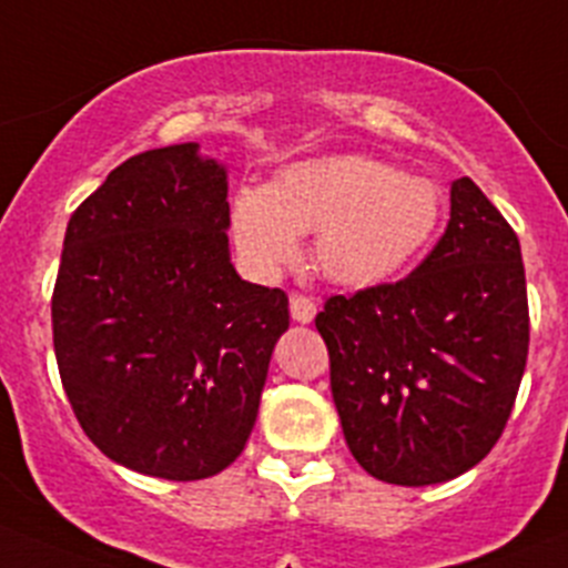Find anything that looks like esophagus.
<instances>
[{
    "label": "esophagus",
    "instance_id": "34e87169",
    "mask_svg": "<svg viewBox=\"0 0 568 568\" xmlns=\"http://www.w3.org/2000/svg\"><path fill=\"white\" fill-rule=\"evenodd\" d=\"M290 315H293L295 323H312L317 315L315 301L306 298V295H290Z\"/></svg>",
    "mask_w": 568,
    "mask_h": 568
}]
</instances>
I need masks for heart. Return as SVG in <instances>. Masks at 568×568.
I'll list each match as a JSON object with an SVG mask.
<instances>
[{
	"instance_id": "heart-1",
	"label": "heart",
	"mask_w": 568,
	"mask_h": 568,
	"mask_svg": "<svg viewBox=\"0 0 568 568\" xmlns=\"http://www.w3.org/2000/svg\"><path fill=\"white\" fill-rule=\"evenodd\" d=\"M443 192L362 153L310 155L287 164L267 186L231 197V240L242 264L275 278L301 256V234L315 231L317 270L339 287L368 290L396 278L435 240Z\"/></svg>"
}]
</instances>
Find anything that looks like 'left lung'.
<instances>
[{"label":"left lung","mask_w":568,"mask_h":568,"mask_svg":"<svg viewBox=\"0 0 568 568\" xmlns=\"http://www.w3.org/2000/svg\"><path fill=\"white\" fill-rule=\"evenodd\" d=\"M446 234L396 284L332 295L315 317L345 443L382 483L435 485L499 440L527 365L521 245L471 178Z\"/></svg>","instance_id":"obj_1"}]
</instances>
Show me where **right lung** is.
<instances>
[{
	"mask_svg": "<svg viewBox=\"0 0 568 568\" xmlns=\"http://www.w3.org/2000/svg\"><path fill=\"white\" fill-rule=\"evenodd\" d=\"M229 229V166L197 142L128 159L69 220L58 371L91 443L131 471L214 477L256 424L290 310L236 273Z\"/></svg>",
	"mask_w": 568,
	"mask_h": 568,
	"instance_id": "right-lung-1",
	"label": "right lung"
}]
</instances>
